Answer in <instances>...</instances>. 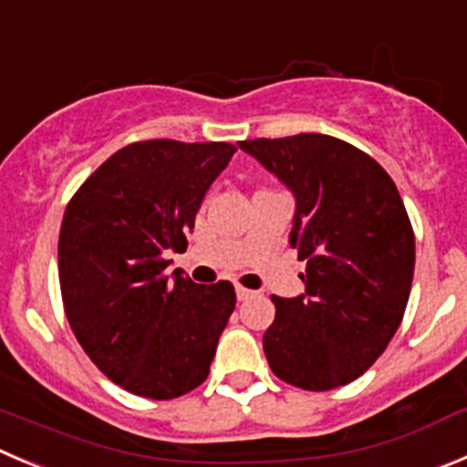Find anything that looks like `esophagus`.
<instances>
[{
    "mask_svg": "<svg viewBox=\"0 0 467 467\" xmlns=\"http://www.w3.org/2000/svg\"><path fill=\"white\" fill-rule=\"evenodd\" d=\"M251 297H255L254 290H248V287H244V285H237V299H239V302H246V299H251Z\"/></svg>",
    "mask_w": 467,
    "mask_h": 467,
    "instance_id": "1",
    "label": "esophagus"
}]
</instances>
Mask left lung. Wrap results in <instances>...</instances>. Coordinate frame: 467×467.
Instances as JSON below:
<instances>
[{
	"label": "left lung",
	"instance_id": "obj_1",
	"mask_svg": "<svg viewBox=\"0 0 467 467\" xmlns=\"http://www.w3.org/2000/svg\"><path fill=\"white\" fill-rule=\"evenodd\" d=\"M244 151L297 198L290 244L306 260L304 295H272L263 337L274 376L308 391L357 380L403 320L415 233L399 189L376 159L322 133L255 138Z\"/></svg>",
	"mask_w": 467,
	"mask_h": 467
}]
</instances>
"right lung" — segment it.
Segmentation results:
<instances>
[{"instance_id":"obj_1","label":"right lung","mask_w":467,"mask_h":467,"mask_svg":"<svg viewBox=\"0 0 467 467\" xmlns=\"http://www.w3.org/2000/svg\"><path fill=\"white\" fill-rule=\"evenodd\" d=\"M230 142L140 140L76 191L59 230L64 313L103 376L135 396L170 400L202 385L234 311L230 281L168 274Z\"/></svg>"}]
</instances>
